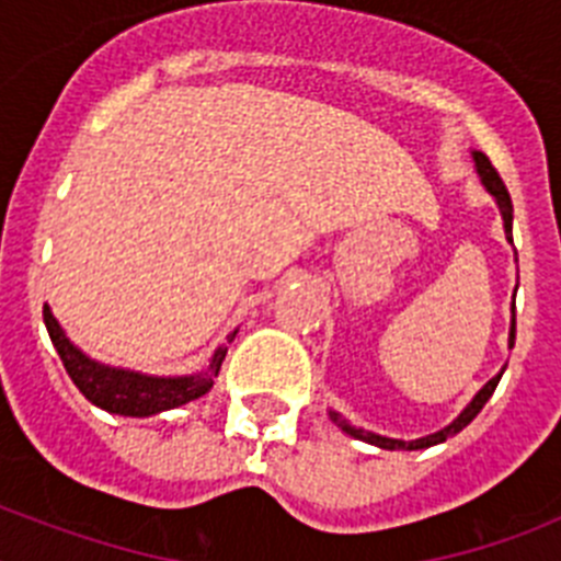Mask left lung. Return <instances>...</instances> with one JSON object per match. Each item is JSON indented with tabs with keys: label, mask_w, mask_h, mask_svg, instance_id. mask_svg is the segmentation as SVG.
I'll use <instances>...</instances> for the list:
<instances>
[{
	"label": "left lung",
	"mask_w": 561,
	"mask_h": 561,
	"mask_svg": "<svg viewBox=\"0 0 561 561\" xmlns=\"http://www.w3.org/2000/svg\"><path fill=\"white\" fill-rule=\"evenodd\" d=\"M474 162H478V173H480V176H483V185L489 187V193H492L494 199H497L500 213H503L505 236H508V241H512V219H514L512 213H514V207H512V196H508V187L503 185V180H500L497 168L492 165V160H489V157H485V153L474 151ZM514 325H517V323H514V320H512V336H508V342H512V345H514ZM500 376H503V374H497V376H494V379L485 381L483 390H480V393L474 396L472 401H469V408H466L463 413H460L458 419H455L447 430H440V433H435V435H427V438H419V440L381 438V435H374V433H365V430L351 427L348 421L342 419L340 413H331V421H334L336 427L345 430V433H348V435H354V438L368 440V444H376V447H381V449H408V453H410V449H427V447H435V444H440V440H447L449 435L460 433V430H463L466 424H469V421H472L474 415L480 413V410H483V404H485V401H489V399H492L494 388H497Z\"/></svg>",
	"instance_id": "obj_1"
}]
</instances>
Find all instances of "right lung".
Wrapping results in <instances>:
<instances>
[{"label": "right lung", "mask_w": 561, "mask_h": 561, "mask_svg": "<svg viewBox=\"0 0 561 561\" xmlns=\"http://www.w3.org/2000/svg\"><path fill=\"white\" fill-rule=\"evenodd\" d=\"M44 325H47L49 340L56 345L69 379L76 381V388L81 390L92 404H98V408L117 415H134V419H146V415L162 413V410L182 408L187 401L205 396L207 390L213 388V379L219 376L221 362H225L227 354V348L216 351L210 368H207L205 374L176 376V379H157V376L106 368V365H98V362H92L89 356H83L81 351L64 336L61 325L56 323V317H53L49 306H44Z\"/></svg>", "instance_id": "1"}]
</instances>
